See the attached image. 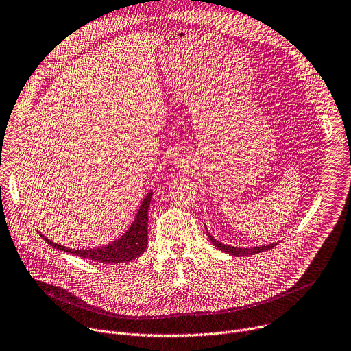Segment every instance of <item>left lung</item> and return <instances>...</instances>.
Returning a JSON list of instances; mask_svg holds the SVG:
<instances>
[{
	"mask_svg": "<svg viewBox=\"0 0 351 351\" xmlns=\"http://www.w3.org/2000/svg\"><path fill=\"white\" fill-rule=\"evenodd\" d=\"M206 227V224H204ZM206 231H207V237L208 240L212 241V244L215 247H217L219 250L230 254V255H236V256H247V255H254V254H258V252H264V251H268L271 248H274L276 245V243H272V244H267V245H260V247H248V248H244V247H232V245H227V244H223L220 241H217L212 234H210L207 227H206Z\"/></svg>",
	"mask_w": 351,
	"mask_h": 351,
	"instance_id": "left-lung-1",
	"label": "left lung"
}]
</instances>
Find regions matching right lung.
Returning <instances> with one entry per match:
<instances>
[{"instance_id": "right-lung-1", "label": "right lung", "mask_w": 351, "mask_h": 351, "mask_svg": "<svg viewBox=\"0 0 351 351\" xmlns=\"http://www.w3.org/2000/svg\"><path fill=\"white\" fill-rule=\"evenodd\" d=\"M152 191L143 199L139 208L136 210V215L128 227V230L124 232L121 237L117 240L97 247V248H69L64 245H60L58 243H53L48 237L43 234L39 236L48 243L52 248H56L58 251H63L66 254H72L76 256H82L83 260H91L95 263H103V264H120V263H128L135 260L136 256L141 255L148 245V208L152 199Z\"/></svg>"}]
</instances>
